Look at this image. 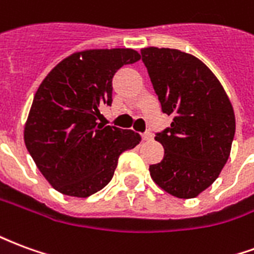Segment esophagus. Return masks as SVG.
<instances>
[{"label":"esophagus","mask_w":254,"mask_h":254,"mask_svg":"<svg viewBox=\"0 0 254 254\" xmlns=\"http://www.w3.org/2000/svg\"><path fill=\"white\" fill-rule=\"evenodd\" d=\"M152 138V134L149 132H145L141 134V140H144V141H148V140H151Z\"/></svg>","instance_id":"esophagus-1"}]
</instances>
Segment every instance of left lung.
Returning <instances> with one entry per match:
<instances>
[{
    "label": "left lung",
    "instance_id": "1",
    "mask_svg": "<svg viewBox=\"0 0 254 254\" xmlns=\"http://www.w3.org/2000/svg\"><path fill=\"white\" fill-rule=\"evenodd\" d=\"M141 60L170 127L156 133L165 155L149 166L154 182L178 198L197 197L218 178L235 133L233 105L218 77L191 54L141 49Z\"/></svg>",
    "mask_w": 254,
    "mask_h": 254
}]
</instances>
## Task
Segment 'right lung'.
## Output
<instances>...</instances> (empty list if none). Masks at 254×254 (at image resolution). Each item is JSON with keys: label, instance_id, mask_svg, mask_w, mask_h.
<instances>
[{"label": "right lung", "instance_id": "1", "mask_svg": "<svg viewBox=\"0 0 254 254\" xmlns=\"http://www.w3.org/2000/svg\"><path fill=\"white\" fill-rule=\"evenodd\" d=\"M133 49H91L53 67L34 96L24 143L47 182L73 197L94 194L111 181L120 155L134 148L133 130L98 124L113 102V76L137 63Z\"/></svg>", "mask_w": 254, "mask_h": 254}]
</instances>
